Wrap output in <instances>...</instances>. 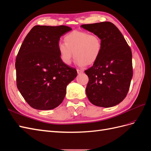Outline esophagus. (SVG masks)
<instances>
[{"mask_svg":"<svg viewBox=\"0 0 151 151\" xmlns=\"http://www.w3.org/2000/svg\"><path fill=\"white\" fill-rule=\"evenodd\" d=\"M77 72H78V73H81L83 72V70H79V69H77Z\"/></svg>","mask_w":151,"mask_h":151,"instance_id":"1","label":"esophagus"}]
</instances>
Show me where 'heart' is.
<instances>
[{"instance_id": "heart-1", "label": "heart", "mask_w": 151, "mask_h": 151, "mask_svg": "<svg viewBox=\"0 0 151 151\" xmlns=\"http://www.w3.org/2000/svg\"><path fill=\"white\" fill-rule=\"evenodd\" d=\"M65 42L58 44V51L61 61L66 65L71 63L74 56L76 63L83 67L96 62L101 54L102 42L97 35L86 31H73L65 36Z\"/></svg>"}]
</instances>
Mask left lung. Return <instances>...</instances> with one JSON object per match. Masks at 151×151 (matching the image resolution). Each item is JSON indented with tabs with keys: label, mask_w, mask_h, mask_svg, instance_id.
Instances as JSON below:
<instances>
[{
	"label": "left lung",
	"mask_w": 151,
	"mask_h": 151,
	"mask_svg": "<svg viewBox=\"0 0 151 151\" xmlns=\"http://www.w3.org/2000/svg\"><path fill=\"white\" fill-rule=\"evenodd\" d=\"M81 27L100 36L102 42L100 56L84 71L89 78L87 97L97 106H116L126 97L133 78L131 48L119 29L110 22Z\"/></svg>",
	"instance_id": "1"
}]
</instances>
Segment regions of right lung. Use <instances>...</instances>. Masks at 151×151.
Masks as SVG:
<instances>
[{"mask_svg":"<svg viewBox=\"0 0 151 151\" xmlns=\"http://www.w3.org/2000/svg\"><path fill=\"white\" fill-rule=\"evenodd\" d=\"M72 30L66 25H35L25 38L16 58L17 86L29 105L39 110L58 107L77 70L61 61V36Z\"/></svg>","mask_w":151,"mask_h":151,"instance_id":"right-lung-1","label":"right lung"}]
</instances>
